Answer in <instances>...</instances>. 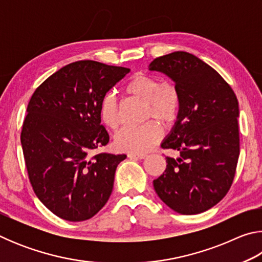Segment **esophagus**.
<instances>
[{
  "instance_id": "1",
  "label": "esophagus",
  "mask_w": 262,
  "mask_h": 262,
  "mask_svg": "<svg viewBox=\"0 0 262 262\" xmlns=\"http://www.w3.org/2000/svg\"><path fill=\"white\" fill-rule=\"evenodd\" d=\"M147 157L145 154H128V158L130 159H143Z\"/></svg>"
}]
</instances>
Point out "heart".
<instances>
[{"mask_svg": "<svg viewBox=\"0 0 262 262\" xmlns=\"http://www.w3.org/2000/svg\"><path fill=\"white\" fill-rule=\"evenodd\" d=\"M128 96L145 103L143 120H149L139 127L123 128L114 136L115 148L129 154H142L151 149L161 141L164 126H171L181 107V95L178 86L171 81H162L154 75L135 74L123 86ZM100 121L110 129H117L121 115L115 97L105 95L98 108ZM158 121L156 122V120Z\"/></svg>", "mask_w": 262, "mask_h": 262, "instance_id": "1", "label": "heart"}]
</instances>
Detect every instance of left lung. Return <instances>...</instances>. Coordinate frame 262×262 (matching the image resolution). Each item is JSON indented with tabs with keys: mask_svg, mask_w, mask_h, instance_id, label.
<instances>
[{
	"mask_svg": "<svg viewBox=\"0 0 262 262\" xmlns=\"http://www.w3.org/2000/svg\"><path fill=\"white\" fill-rule=\"evenodd\" d=\"M149 69L171 77L181 95L178 120L162 143L180 157H166L165 171L154 180V188L179 214H200L227 195L236 174L237 97L214 68L187 52L156 57Z\"/></svg>",
	"mask_w": 262,
	"mask_h": 262,
	"instance_id": "8db88e82",
	"label": "left lung"
}]
</instances>
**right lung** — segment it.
<instances>
[{
    "instance_id": "1",
    "label": "right lung",
    "mask_w": 262,
    "mask_h": 262,
    "mask_svg": "<svg viewBox=\"0 0 262 262\" xmlns=\"http://www.w3.org/2000/svg\"><path fill=\"white\" fill-rule=\"evenodd\" d=\"M130 69L83 60L64 66L33 92L20 133L30 183L62 220L91 219L107 202L126 155L98 154L110 137L98 113L103 97Z\"/></svg>"
}]
</instances>
